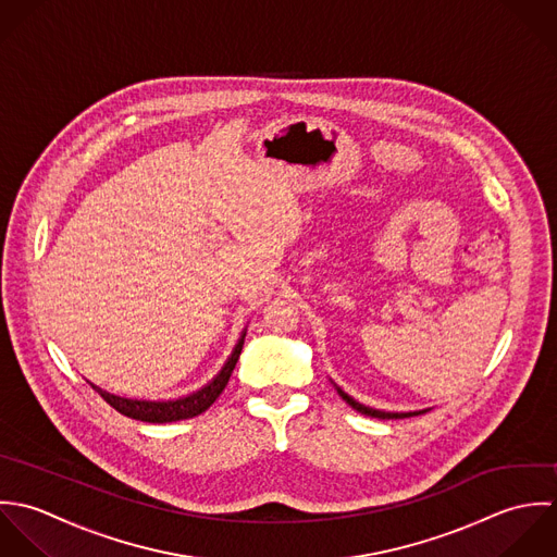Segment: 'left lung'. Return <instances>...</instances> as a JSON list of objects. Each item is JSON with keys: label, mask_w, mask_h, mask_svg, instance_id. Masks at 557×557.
I'll use <instances>...</instances> for the list:
<instances>
[{"label": "left lung", "mask_w": 557, "mask_h": 557, "mask_svg": "<svg viewBox=\"0 0 557 557\" xmlns=\"http://www.w3.org/2000/svg\"><path fill=\"white\" fill-rule=\"evenodd\" d=\"M334 383V381H332ZM335 392L342 396V400L348 405V407H352L355 411H359L361 416H368V418H379V420H403V418H413V416H420V413H426V409H422V411H409V413H389V411H379V409H370V407H366V405H361V403H357L355 398H350L342 387H337L335 385Z\"/></svg>", "instance_id": "1"}]
</instances>
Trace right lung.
Returning a JSON list of instances; mask_svg holds the SVG:
<instances>
[{"label": "right lung", "instance_id": "1", "mask_svg": "<svg viewBox=\"0 0 557 557\" xmlns=\"http://www.w3.org/2000/svg\"><path fill=\"white\" fill-rule=\"evenodd\" d=\"M245 334L247 330L240 332L238 342L234 344L230 357L225 359V363L222 366V370L200 389L187 394V396H181V398H174V400H144V398H126V396H117L112 394L95 383H90L101 396L106 403H110L113 409L126 418H133V420H139V422H148V424H165V422H178V420H189V418H196L200 413H205L223 392V387L227 385L230 381V374L238 361V355L243 350V342H245Z\"/></svg>", "mask_w": 557, "mask_h": 557}]
</instances>
